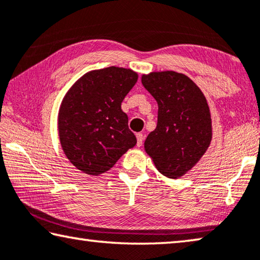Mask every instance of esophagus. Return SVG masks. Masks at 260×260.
Masks as SVG:
<instances>
[{
    "label": "esophagus",
    "instance_id": "esophagus-1",
    "mask_svg": "<svg viewBox=\"0 0 260 260\" xmlns=\"http://www.w3.org/2000/svg\"><path fill=\"white\" fill-rule=\"evenodd\" d=\"M137 140H138V147H141L142 143H143V140H145V135H143L142 133H138L137 134Z\"/></svg>",
    "mask_w": 260,
    "mask_h": 260
}]
</instances>
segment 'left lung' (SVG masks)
Listing matches in <instances>:
<instances>
[{"mask_svg": "<svg viewBox=\"0 0 260 260\" xmlns=\"http://www.w3.org/2000/svg\"><path fill=\"white\" fill-rule=\"evenodd\" d=\"M141 82L158 104L157 126L145 150L160 174L180 178L199 162L212 141L207 100L191 78L172 71L142 75Z\"/></svg>", "mask_w": 260, "mask_h": 260, "instance_id": "obj_1", "label": "left lung"}]
</instances>
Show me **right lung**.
I'll return each instance as SVG.
<instances>
[{
    "instance_id": "1",
    "label": "right lung",
    "mask_w": 260,
    "mask_h": 260,
    "mask_svg": "<svg viewBox=\"0 0 260 260\" xmlns=\"http://www.w3.org/2000/svg\"><path fill=\"white\" fill-rule=\"evenodd\" d=\"M138 81V73L108 67L85 73L61 102L57 131L64 155L89 176L109 171L137 145L121 103Z\"/></svg>"
}]
</instances>
